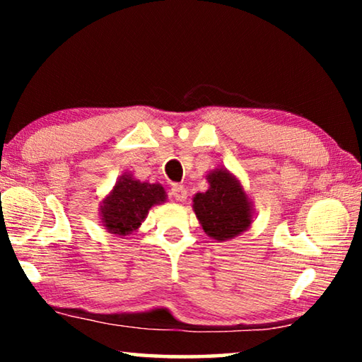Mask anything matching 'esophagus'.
<instances>
[{
  "instance_id": "34e87169",
  "label": "esophagus",
  "mask_w": 362,
  "mask_h": 362,
  "mask_svg": "<svg viewBox=\"0 0 362 362\" xmlns=\"http://www.w3.org/2000/svg\"><path fill=\"white\" fill-rule=\"evenodd\" d=\"M171 194H173V197H175L176 201H180V202H185L186 199H187V189L185 186H181V185H175L171 187Z\"/></svg>"
}]
</instances>
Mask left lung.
Segmentation results:
<instances>
[{"label": "left lung", "mask_w": 362, "mask_h": 362, "mask_svg": "<svg viewBox=\"0 0 362 362\" xmlns=\"http://www.w3.org/2000/svg\"><path fill=\"white\" fill-rule=\"evenodd\" d=\"M206 192L192 197V211L202 230L217 242L230 240L254 222V204L240 180L226 168H216L206 176Z\"/></svg>", "instance_id": "1"}]
</instances>
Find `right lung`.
I'll return each mask as SVG.
<instances>
[{
  "mask_svg": "<svg viewBox=\"0 0 362 362\" xmlns=\"http://www.w3.org/2000/svg\"><path fill=\"white\" fill-rule=\"evenodd\" d=\"M166 199L168 194L160 182L140 181L132 173H123L100 202V222L110 234L130 235L140 229L151 207Z\"/></svg>",
  "mask_w": 362,
  "mask_h": 362,
  "instance_id": "right-lung-1",
  "label": "right lung"
}]
</instances>
